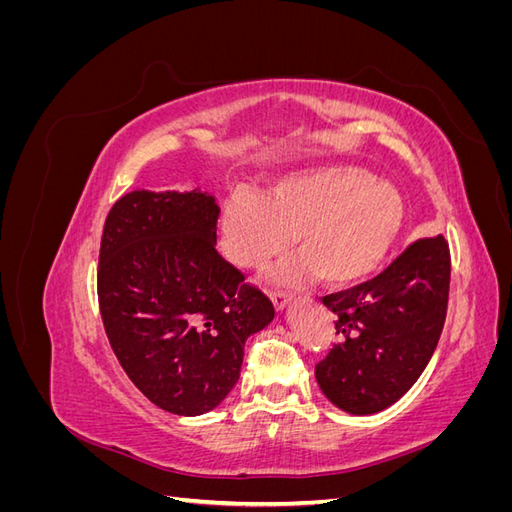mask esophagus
Here are the masks:
<instances>
[{
  "mask_svg": "<svg viewBox=\"0 0 512 512\" xmlns=\"http://www.w3.org/2000/svg\"><path fill=\"white\" fill-rule=\"evenodd\" d=\"M269 299L273 301L277 312H282V309L290 303V294H286L282 290H269Z\"/></svg>",
  "mask_w": 512,
  "mask_h": 512,
  "instance_id": "obj_1",
  "label": "esophagus"
}]
</instances>
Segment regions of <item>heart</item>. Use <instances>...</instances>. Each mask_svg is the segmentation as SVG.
I'll use <instances>...</instances> for the list:
<instances>
[{"label":"heart","mask_w":512,"mask_h":512,"mask_svg":"<svg viewBox=\"0 0 512 512\" xmlns=\"http://www.w3.org/2000/svg\"><path fill=\"white\" fill-rule=\"evenodd\" d=\"M404 226V200L361 168L339 166L273 183L258 203L232 198L222 213L224 250L260 269L294 239L299 262L282 271L294 282L314 271L327 286H348L374 271Z\"/></svg>","instance_id":"obj_1"}]
</instances>
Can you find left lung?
<instances>
[{"mask_svg":"<svg viewBox=\"0 0 512 512\" xmlns=\"http://www.w3.org/2000/svg\"><path fill=\"white\" fill-rule=\"evenodd\" d=\"M451 252L442 235L410 243L378 277L327 294L337 344L316 365L331 404L376 414L423 374L444 327Z\"/></svg>","mask_w":512,"mask_h":512,"instance_id":"1","label":"left lung"}]
</instances>
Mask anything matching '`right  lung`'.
Returning <instances> with one entry per match:
<instances>
[{
  "label": "right lung",
  "instance_id": "obj_1",
  "mask_svg": "<svg viewBox=\"0 0 512 512\" xmlns=\"http://www.w3.org/2000/svg\"><path fill=\"white\" fill-rule=\"evenodd\" d=\"M220 207L203 190L121 196L98 265L104 331L151 404L179 416L220 406L239 380L245 339L273 303L215 250Z\"/></svg>",
  "mask_w": 512,
  "mask_h": 512
}]
</instances>
